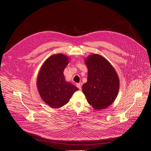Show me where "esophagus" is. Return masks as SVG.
I'll use <instances>...</instances> for the list:
<instances>
[{"label":"esophagus","instance_id":"34e87169","mask_svg":"<svg viewBox=\"0 0 151 151\" xmlns=\"http://www.w3.org/2000/svg\"><path fill=\"white\" fill-rule=\"evenodd\" d=\"M76 86H77V87L79 88V90H82V86H81V83H77L76 84Z\"/></svg>","mask_w":151,"mask_h":151}]
</instances>
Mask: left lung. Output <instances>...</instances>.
Wrapping results in <instances>:
<instances>
[{
	"mask_svg": "<svg viewBox=\"0 0 151 151\" xmlns=\"http://www.w3.org/2000/svg\"><path fill=\"white\" fill-rule=\"evenodd\" d=\"M85 63L88 68V78L82 86V91L88 103L95 109H105L115 101L118 95V75L111 63L99 54L90 55Z\"/></svg>",
	"mask_w": 151,
	"mask_h": 151,
	"instance_id": "8db88e82",
	"label": "left lung"
}]
</instances>
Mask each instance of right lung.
Listing matches in <instances>:
<instances>
[{
  "label": "right lung",
  "instance_id": "1",
  "mask_svg": "<svg viewBox=\"0 0 151 151\" xmlns=\"http://www.w3.org/2000/svg\"><path fill=\"white\" fill-rule=\"evenodd\" d=\"M69 57L62 54L50 56L43 64L37 78L39 94L48 106L60 108L68 103L78 88L64 79L63 72Z\"/></svg>",
  "mask_w": 151,
  "mask_h": 151
}]
</instances>
